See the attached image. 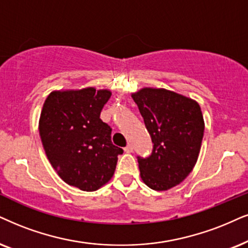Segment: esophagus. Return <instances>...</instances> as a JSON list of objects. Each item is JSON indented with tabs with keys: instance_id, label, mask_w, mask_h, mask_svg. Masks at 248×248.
Instances as JSON below:
<instances>
[{
	"instance_id": "1",
	"label": "esophagus",
	"mask_w": 248,
	"mask_h": 248,
	"mask_svg": "<svg viewBox=\"0 0 248 248\" xmlns=\"http://www.w3.org/2000/svg\"><path fill=\"white\" fill-rule=\"evenodd\" d=\"M124 152H127V153H130V152H133V145H131V144H128V145L124 147Z\"/></svg>"
}]
</instances>
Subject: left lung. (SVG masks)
<instances>
[{
    "mask_svg": "<svg viewBox=\"0 0 248 248\" xmlns=\"http://www.w3.org/2000/svg\"><path fill=\"white\" fill-rule=\"evenodd\" d=\"M152 139L153 151L139 156L140 178L155 191L186 180L198 160L205 130L198 102L165 88L144 87L131 93Z\"/></svg>",
    "mask_w": 248,
    "mask_h": 248,
    "instance_id": "1",
    "label": "left lung"
}]
</instances>
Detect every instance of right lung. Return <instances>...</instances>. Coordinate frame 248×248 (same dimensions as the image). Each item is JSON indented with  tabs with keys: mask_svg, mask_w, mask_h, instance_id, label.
Instances as JSON below:
<instances>
[{
	"mask_svg": "<svg viewBox=\"0 0 248 248\" xmlns=\"http://www.w3.org/2000/svg\"><path fill=\"white\" fill-rule=\"evenodd\" d=\"M111 90L86 87L51 92L39 120L41 142L59 177L82 191H96L113 176L124 152L99 118Z\"/></svg>",
	"mask_w": 248,
	"mask_h": 248,
	"instance_id": "add662e5",
	"label": "right lung"
}]
</instances>
